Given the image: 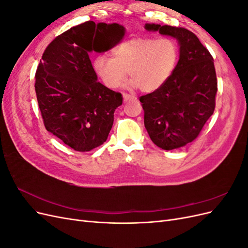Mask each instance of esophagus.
<instances>
[{"label":"esophagus","mask_w":248,"mask_h":248,"mask_svg":"<svg viewBox=\"0 0 248 248\" xmlns=\"http://www.w3.org/2000/svg\"><path fill=\"white\" fill-rule=\"evenodd\" d=\"M123 97H124V101H137V97H134L132 95H129V94H123Z\"/></svg>","instance_id":"34e87169"}]
</instances>
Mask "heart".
<instances>
[{
  "label": "heart",
  "mask_w": 248,
  "mask_h": 248,
  "mask_svg": "<svg viewBox=\"0 0 248 248\" xmlns=\"http://www.w3.org/2000/svg\"><path fill=\"white\" fill-rule=\"evenodd\" d=\"M179 57L180 49L174 39L137 37L119 43L112 56L97 55L93 67L108 88L121 86L129 73L131 87L152 93L170 79Z\"/></svg>",
  "instance_id": "b5f03b06"
}]
</instances>
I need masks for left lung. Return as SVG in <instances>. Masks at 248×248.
<instances>
[{"label": "left lung", "instance_id": "obj_1", "mask_svg": "<svg viewBox=\"0 0 248 248\" xmlns=\"http://www.w3.org/2000/svg\"><path fill=\"white\" fill-rule=\"evenodd\" d=\"M148 31L174 37L180 59L170 79L159 90L140 96L150 139L163 150L183 147L196 140L213 115L217 78L213 57L189 30L147 24Z\"/></svg>", "mask_w": 248, "mask_h": 248}]
</instances>
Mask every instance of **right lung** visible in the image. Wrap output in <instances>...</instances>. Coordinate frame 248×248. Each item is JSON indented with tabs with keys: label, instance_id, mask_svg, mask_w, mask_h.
I'll return each instance as SVG.
<instances>
[{
	"label": "right lung",
	"instance_id": "obj_1",
	"mask_svg": "<svg viewBox=\"0 0 248 248\" xmlns=\"http://www.w3.org/2000/svg\"><path fill=\"white\" fill-rule=\"evenodd\" d=\"M124 33L118 24L82 22L57 36L37 67L35 91L44 126L76 151H91L107 140L123 101L121 93L97 81L89 58L94 36L103 47H112Z\"/></svg>",
	"mask_w": 248,
	"mask_h": 248
}]
</instances>
